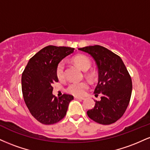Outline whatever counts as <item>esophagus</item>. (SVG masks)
<instances>
[{"label": "esophagus", "instance_id": "obj_1", "mask_svg": "<svg viewBox=\"0 0 150 150\" xmlns=\"http://www.w3.org/2000/svg\"><path fill=\"white\" fill-rule=\"evenodd\" d=\"M75 99H79V100H85V98H84V97H75Z\"/></svg>", "mask_w": 150, "mask_h": 150}]
</instances>
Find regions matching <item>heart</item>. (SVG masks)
<instances>
[{
  "mask_svg": "<svg viewBox=\"0 0 150 150\" xmlns=\"http://www.w3.org/2000/svg\"><path fill=\"white\" fill-rule=\"evenodd\" d=\"M73 62L76 64L81 70L83 71H87L92 66V63L89 58L83 55L75 56L73 58ZM56 76L59 80H63L65 77V65L63 62H61L56 68ZM89 78L94 77V73L90 72L87 74ZM88 84L86 82H80V83H72L68 87V92L75 96H82L85 94V91L88 88Z\"/></svg>",
  "mask_w": 150,
  "mask_h": 150,
  "instance_id": "b5f03b06",
  "label": "heart"
}]
</instances>
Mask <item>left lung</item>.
<instances>
[{"label":"left lung","instance_id":"8db88e82","mask_svg":"<svg viewBox=\"0 0 150 150\" xmlns=\"http://www.w3.org/2000/svg\"><path fill=\"white\" fill-rule=\"evenodd\" d=\"M89 53L95 61L99 80L94 89L95 97L101 95L87 116L103 125L115 123L124 114L130 102L132 80L120 57L104 46H89L79 49Z\"/></svg>","mask_w":150,"mask_h":150}]
</instances>
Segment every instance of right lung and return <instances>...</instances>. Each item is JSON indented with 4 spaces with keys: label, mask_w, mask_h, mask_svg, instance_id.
<instances>
[{
    "label": "right lung",
    "mask_w": 150,
    "mask_h": 150,
    "mask_svg": "<svg viewBox=\"0 0 150 150\" xmlns=\"http://www.w3.org/2000/svg\"><path fill=\"white\" fill-rule=\"evenodd\" d=\"M74 49L66 46H46L30 58L22 73L24 100L31 114L43 124H53L63 119L73 99V96L66 94L56 97L52 94V85L58 81V63L73 53Z\"/></svg>",
    "instance_id": "obj_1"
}]
</instances>
